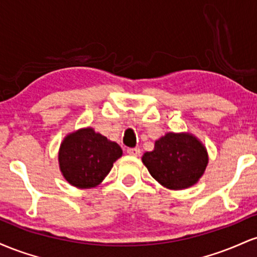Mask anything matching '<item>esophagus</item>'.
<instances>
[{"instance_id": "esophagus-1", "label": "esophagus", "mask_w": 257, "mask_h": 257, "mask_svg": "<svg viewBox=\"0 0 257 257\" xmlns=\"http://www.w3.org/2000/svg\"><path fill=\"white\" fill-rule=\"evenodd\" d=\"M126 152H128L129 156H133V157H139L140 156V149H138V147H134V149H128L126 150Z\"/></svg>"}]
</instances>
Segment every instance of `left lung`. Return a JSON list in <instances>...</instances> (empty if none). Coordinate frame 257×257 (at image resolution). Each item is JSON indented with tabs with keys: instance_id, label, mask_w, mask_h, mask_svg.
<instances>
[{
	"instance_id": "8db88e82",
	"label": "left lung",
	"mask_w": 257,
	"mask_h": 257,
	"mask_svg": "<svg viewBox=\"0 0 257 257\" xmlns=\"http://www.w3.org/2000/svg\"><path fill=\"white\" fill-rule=\"evenodd\" d=\"M156 181L169 190H185L199 181L208 166L205 146L190 133H167L141 158Z\"/></svg>"
}]
</instances>
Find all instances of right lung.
Wrapping results in <instances>:
<instances>
[{
	"instance_id": "obj_1",
	"label": "right lung",
	"mask_w": 257,
	"mask_h": 257,
	"mask_svg": "<svg viewBox=\"0 0 257 257\" xmlns=\"http://www.w3.org/2000/svg\"><path fill=\"white\" fill-rule=\"evenodd\" d=\"M122 155L118 144L87 126L64 138L59 149V168L70 185L91 188L101 184Z\"/></svg>"
}]
</instances>
